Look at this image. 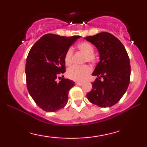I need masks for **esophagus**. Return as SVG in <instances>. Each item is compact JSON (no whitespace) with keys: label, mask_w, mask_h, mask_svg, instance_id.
Returning a JSON list of instances; mask_svg holds the SVG:
<instances>
[{"label":"esophagus","mask_w":147,"mask_h":147,"mask_svg":"<svg viewBox=\"0 0 147 147\" xmlns=\"http://www.w3.org/2000/svg\"><path fill=\"white\" fill-rule=\"evenodd\" d=\"M76 85H78V86H81V85H82V84H83V82H76Z\"/></svg>","instance_id":"34e87169"}]
</instances>
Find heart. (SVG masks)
I'll return each instance as SVG.
<instances>
[{
  "label": "heart",
  "instance_id": "obj_1",
  "mask_svg": "<svg viewBox=\"0 0 147 147\" xmlns=\"http://www.w3.org/2000/svg\"><path fill=\"white\" fill-rule=\"evenodd\" d=\"M77 49L79 52L85 55L84 58V62H88L90 63H94L96 61V57L94 55V48L91 43L88 41H82L77 44ZM72 57L73 52L72 49H68L64 56V62L65 65H70L72 63ZM91 68L87 65H74L68 70L67 75L70 79L75 81H82L88 77L90 73Z\"/></svg>",
  "mask_w": 147,
  "mask_h": 147
}]
</instances>
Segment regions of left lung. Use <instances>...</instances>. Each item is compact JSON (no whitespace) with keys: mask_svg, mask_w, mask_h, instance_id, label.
<instances>
[{"mask_svg":"<svg viewBox=\"0 0 147 147\" xmlns=\"http://www.w3.org/2000/svg\"><path fill=\"white\" fill-rule=\"evenodd\" d=\"M85 38L95 45L100 59L92 74L97 77L92 83V88L87 93V98L99 107H111L120 100L129 86V55L121 41L109 32H100Z\"/></svg>","mask_w":147,"mask_h":147,"instance_id":"1","label":"left lung"}]
</instances>
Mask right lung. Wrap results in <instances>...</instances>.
Segmentation results:
<instances>
[{
  "instance_id": "1",
  "label": "right lung",
  "mask_w": 147,
  "mask_h": 147,
  "mask_svg": "<svg viewBox=\"0 0 147 147\" xmlns=\"http://www.w3.org/2000/svg\"><path fill=\"white\" fill-rule=\"evenodd\" d=\"M80 37L47 34L28 53L25 64L27 88L35 103L46 112L60 110L68 102V92L75 82L59 77L65 72V52ZM57 78L62 80L57 82Z\"/></svg>"
}]
</instances>
